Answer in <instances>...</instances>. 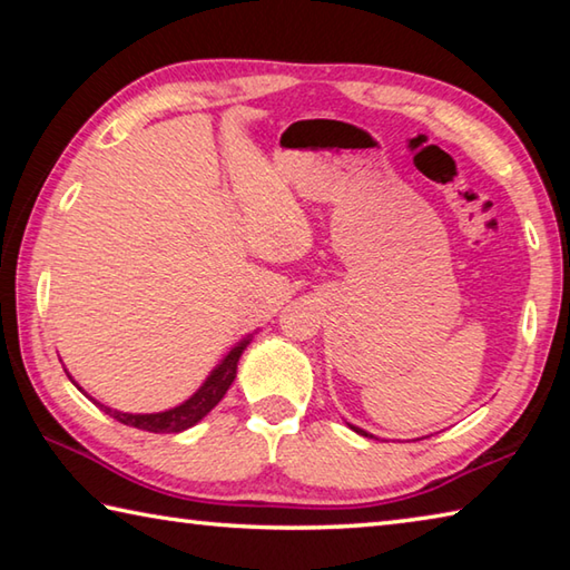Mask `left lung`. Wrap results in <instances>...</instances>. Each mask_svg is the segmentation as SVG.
<instances>
[{"label":"left lung","instance_id":"left-lung-1","mask_svg":"<svg viewBox=\"0 0 570 570\" xmlns=\"http://www.w3.org/2000/svg\"><path fill=\"white\" fill-rule=\"evenodd\" d=\"M352 430H354V432H360V435H364V438H372V435H366V432H364V430H360V428H354V424H352Z\"/></svg>","mask_w":570,"mask_h":570}]
</instances>
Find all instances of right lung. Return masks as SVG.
<instances>
[{
  "instance_id": "right-lung-1",
  "label": "right lung",
  "mask_w": 570,
  "mask_h": 570,
  "mask_svg": "<svg viewBox=\"0 0 570 570\" xmlns=\"http://www.w3.org/2000/svg\"><path fill=\"white\" fill-rule=\"evenodd\" d=\"M248 340L240 342L238 346H234L220 364L216 366L214 372L208 374V380L200 384V390L193 394L190 400H186L178 407L166 410V412H153V414H128V412H118L112 407H105L100 404V410H105L122 424H130V428H138V430H146V432H183L193 428V424L200 422L206 417V414L216 407V404L224 400V394L228 392L230 382L236 380V366L240 354H244ZM80 390V387H77ZM95 402V400H92ZM98 404V402H95Z\"/></svg>"
}]
</instances>
